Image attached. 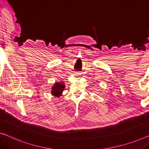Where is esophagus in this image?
Listing matches in <instances>:
<instances>
[{"label":"esophagus","mask_w":149,"mask_h":149,"mask_svg":"<svg viewBox=\"0 0 149 149\" xmlns=\"http://www.w3.org/2000/svg\"><path fill=\"white\" fill-rule=\"evenodd\" d=\"M76 75H77V76H79V73H77Z\"/></svg>","instance_id":"34e87169"}]
</instances>
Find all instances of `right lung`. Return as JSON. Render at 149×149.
Masks as SVG:
<instances>
[{
	"instance_id": "obj_1",
	"label": "right lung",
	"mask_w": 149,
	"mask_h": 149,
	"mask_svg": "<svg viewBox=\"0 0 149 149\" xmlns=\"http://www.w3.org/2000/svg\"><path fill=\"white\" fill-rule=\"evenodd\" d=\"M64 88H65V84L64 81L55 82V83H54L52 87L51 93L55 97H59L60 96H62Z\"/></svg>"
}]
</instances>
